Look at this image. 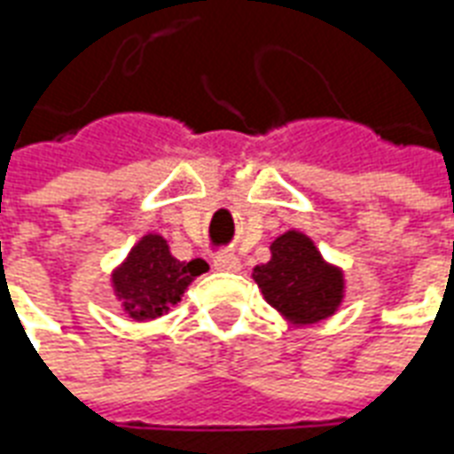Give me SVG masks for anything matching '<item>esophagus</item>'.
<instances>
[{"label":"esophagus","instance_id":"34e87169","mask_svg":"<svg viewBox=\"0 0 454 454\" xmlns=\"http://www.w3.org/2000/svg\"><path fill=\"white\" fill-rule=\"evenodd\" d=\"M214 267L218 271H240V260L233 253H221L214 257Z\"/></svg>","mask_w":454,"mask_h":454}]
</instances>
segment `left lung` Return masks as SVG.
<instances>
[{"instance_id":"left-lung-1","label":"left lung","mask_w":454,"mask_h":454,"mask_svg":"<svg viewBox=\"0 0 454 454\" xmlns=\"http://www.w3.org/2000/svg\"><path fill=\"white\" fill-rule=\"evenodd\" d=\"M271 257L253 270L264 301L294 327L332 317L344 303V271L320 254L301 231H286L270 245Z\"/></svg>"}]
</instances>
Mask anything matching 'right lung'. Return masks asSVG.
<instances>
[{
	"instance_id": "add662e5",
	"label": "right lung",
	"mask_w": 454,
	"mask_h": 454,
	"mask_svg": "<svg viewBox=\"0 0 454 454\" xmlns=\"http://www.w3.org/2000/svg\"><path fill=\"white\" fill-rule=\"evenodd\" d=\"M207 270L209 264L204 260H176L166 238L146 233L113 270L110 284L132 320H156L180 303L187 286Z\"/></svg>"
}]
</instances>
